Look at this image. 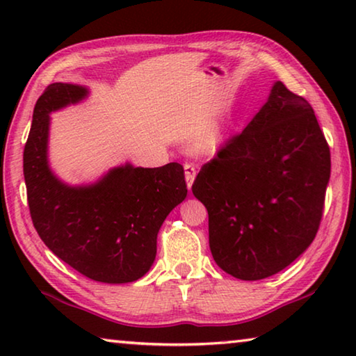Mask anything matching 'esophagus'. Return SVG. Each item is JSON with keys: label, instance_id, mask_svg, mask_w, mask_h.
Instances as JSON below:
<instances>
[{"label": "esophagus", "instance_id": "34e87169", "mask_svg": "<svg viewBox=\"0 0 356 356\" xmlns=\"http://www.w3.org/2000/svg\"><path fill=\"white\" fill-rule=\"evenodd\" d=\"M184 170H185L186 185H188V188H191L193 180H195V176H196V168H195V165H193V163H185L184 165Z\"/></svg>", "mask_w": 356, "mask_h": 356}]
</instances>
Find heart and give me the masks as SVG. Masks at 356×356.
I'll return each instance as SVG.
<instances>
[{
    "label": "heart",
    "instance_id": "1",
    "mask_svg": "<svg viewBox=\"0 0 356 356\" xmlns=\"http://www.w3.org/2000/svg\"><path fill=\"white\" fill-rule=\"evenodd\" d=\"M204 143H206V146H207V147H210V146H215V144L218 143V135L207 136V138H206V141H204Z\"/></svg>",
    "mask_w": 356,
    "mask_h": 356
}]
</instances>
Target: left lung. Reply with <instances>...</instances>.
Listing matches in <instances>:
<instances>
[{
    "mask_svg": "<svg viewBox=\"0 0 356 356\" xmlns=\"http://www.w3.org/2000/svg\"><path fill=\"white\" fill-rule=\"evenodd\" d=\"M330 170L328 143L309 102L276 81L267 104L191 186L209 212L218 267L257 281L291 265L321 226Z\"/></svg>",
    "mask_w": 356,
    "mask_h": 356,
    "instance_id": "obj_1",
    "label": "left lung"
}]
</instances>
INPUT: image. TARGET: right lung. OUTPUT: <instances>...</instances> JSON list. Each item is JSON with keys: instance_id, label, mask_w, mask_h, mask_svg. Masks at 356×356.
<instances>
[{"instance_id": "add662e5", "label": "right lung", "mask_w": 356, "mask_h": 356, "mask_svg": "<svg viewBox=\"0 0 356 356\" xmlns=\"http://www.w3.org/2000/svg\"><path fill=\"white\" fill-rule=\"evenodd\" d=\"M76 84L53 83L35 102L23 152L29 213L48 248L89 280L122 284L149 272L156 234L186 196L184 168H114L97 184L69 186L48 168L51 111L86 97Z\"/></svg>"}]
</instances>
